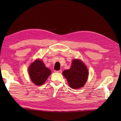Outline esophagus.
Segmentation results:
<instances>
[{
	"label": "esophagus",
	"instance_id": "1",
	"mask_svg": "<svg viewBox=\"0 0 121 121\" xmlns=\"http://www.w3.org/2000/svg\"><path fill=\"white\" fill-rule=\"evenodd\" d=\"M55 73H59V74H61V73H62V71H61V70L55 71Z\"/></svg>",
	"mask_w": 121,
	"mask_h": 121
}]
</instances>
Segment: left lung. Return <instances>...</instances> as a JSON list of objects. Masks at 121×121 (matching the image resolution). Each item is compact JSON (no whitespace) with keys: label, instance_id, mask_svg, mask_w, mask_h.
I'll return each instance as SVG.
<instances>
[{"label":"left lung","instance_id":"left-lung-1","mask_svg":"<svg viewBox=\"0 0 121 121\" xmlns=\"http://www.w3.org/2000/svg\"><path fill=\"white\" fill-rule=\"evenodd\" d=\"M63 75L67 79L72 88L78 89L83 87L87 81L89 72L86 65L78 59H74L69 70H65Z\"/></svg>","mask_w":121,"mask_h":121}]
</instances>
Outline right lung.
Listing matches in <instances>:
<instances>
[{
    "label": "right lung",
    "mask_w": 121,
    "mask_h": 121,
    "mask_svg": "<svg viewBox=\"0 0 121 121\" xmlns=\"http://www.w3.org/2000/svg\"><path fill=\"white\" fill-rule=\"evenodd\" d=\"M29 74L32 82L36 85H42L51 74V71L46 68L43 61L36 60L29 68Z\"/></svg>",
    "instance_id": "add662e5"
}]
</instances>
